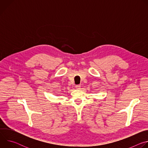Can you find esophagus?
I'll return each mask as SVG.
<instances>
[{"label": "esophagus", "mask_w": 148, "mask_h": 148, "mask_svg": "<svg viewBox=\"0 0 148 148\" xmlns=\"http://www.w3.org/2000/svg\"><path fill=\"white\" fill-rule=\"evenodd\" d=\"M75 88H76L77 90H79L80 88H81V86H80V85H77V86H75Z\"/></svg>", "instance_id": "obj_1"}]
</instances>
